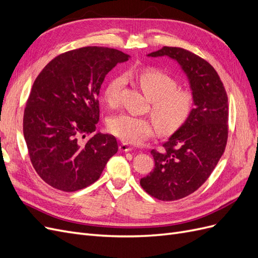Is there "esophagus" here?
<instances>
[{"label":"esophagus","instance_id":"obj_1","mask_svg":"<svg viewBox=\"0 0 258 258\" xmlns=\"http://www.w3.org/2000/svg\"><path fill=\"white\" fill-rule=\"evenodd\" d=\"M132 150H134V147L130 146V145L127 144V143H121V144L119 145V151H121V152H130V151H132Z\"/></svg>","mask_w":258,"mask_h":258}]
</instances>
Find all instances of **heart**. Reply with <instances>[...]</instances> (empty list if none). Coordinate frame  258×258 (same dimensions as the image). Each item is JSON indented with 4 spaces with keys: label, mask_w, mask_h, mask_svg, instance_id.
Listing matches in <instances>:
<instances>
[{
    "label": "heart",
    "mask_w": 258,
    "mask_h": 258,
    "mask_svg": "<svg viewBox=\"0 0 258 258\" xmlns=\"http://www.w3.org/2000/svg\"><path fill=\"white\" fill-rule=\"evenodd\" d=\"M145 96L152 101L153 117L131 114L117 115L108 121V130L122 142L139 144L154 136L156 128L162 134H171L181 128L189 118L195 99L188 90L177 89V82L172 76L155 69H147L138 76ZM124 85V77L117 75L107 83L103 92L105 102L116 106Z\"/></svg>",
    "instance_id": "heart-1"
}]
</instances>
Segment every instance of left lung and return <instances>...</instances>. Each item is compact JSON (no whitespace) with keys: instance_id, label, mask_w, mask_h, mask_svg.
<instances>
[{"instance_id":"8db88e82","label":"left lung","mask_w":258,"mask_h":258,"mask_svg":"<svg viewBox=\"0 0 258 258\" xmlns=\"http://www.w3.org/2000/svg\"><path fill=\"white\" fill-rule=\"evenodd\" d=\"M162 56L174 59L188 77L195 107L160 151H151L155 168L140 184L152 197L173 201L196 191L224 154L228 138V98L220 76L205 59L168 46L148 53V57Z\"/></svg>"}]
</instances>
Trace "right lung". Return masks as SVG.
Segmentation results:
<instances>
[{"instance_id": "obj_1", "label": "right lung", "mask_w": 258, "mask_h": 258, "mask_svg": "<svg viewBox=\"0 0 258 258\" xmlns=\"http://www.w3.org/2000/svg\"><path fill=\"white\" fill-rule=\"evenodd\" d=\"M129 58L88 46L59 54L37 75L25 107L23 136L36 173L53 188L71 192L95 183L118 151L114 136L95 134L98 97L106 74Z\"/></svg>"}]
</instances>
